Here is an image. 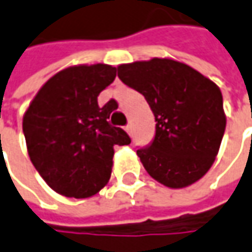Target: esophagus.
<instances>
[{
    "mask_svg": "<svg viewBox=\"0 0 252 252\" xmlns=\"http://www.w3.org/2000/svg\"><path fill=\"white\" fill-rule=\"evenodd\" d=\"M126 131L128 132V134H131V132H132V126H131V124H126Z\"/></svg>",
    "mask_w": 252,
    "mask_h": 252,
    "instance_id": "obj_1",
    "label": "esophagus"
}]
</instances>
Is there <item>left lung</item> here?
<instances>
[{"instance_id":"1","label":"left lung","mask_w":252,"mask_h":252,"mask_svg":"<svg viewBox=\"0 0 252 252\" xmlns=\"http://www.w3.org/2000/svg\"><path fill=\"white\" fill-rule=\"evenodd\" d=\"M155 115V137L137 149L147 172L168 188H185L213 165L225 129L223 95L212 80L181 62L152 59L118 66Z\"/></svg>"}]
</instances>
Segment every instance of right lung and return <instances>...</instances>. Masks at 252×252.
<instances>
[{
  "label": "right lung",
  "instance_id": "obj_1",
  "mask_svg": "<svg viewBox=\"0 0 252 252\" xmlns=\"http://www.w3.org/2000/svg\"><path fill=\"white\" fill-rule=\"evenodd\" d=\"M110 64L74 66L43 84L24 115L29 158L39 175L66 197H90L110 179L115 145L131 138L108 118L117 107L97 97L114 82Z\"/></svg>",
  "mask_w": 252,
  "mask_h": 252
}]
</instances>
